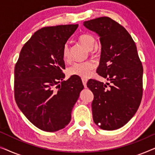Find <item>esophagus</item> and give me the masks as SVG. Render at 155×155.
<instances>
[{"mask_svg": "<svg viewBox=\"0 0 155 155\" xmlns=\"http://www.w3.org/2000/svg\"><path fill=\"white\" fill-rule=\"evenodd\" d=\"M82 84H83L84 87H87V80L84 79V78H82Z\"/></svg>", "mask_w": 155, "mask_h": 155, "instance_id": "1", "label": "esophagus"}]
</instances>
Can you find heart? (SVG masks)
<instances>
[{"label":"heart","mask_w":155,"mask_h":155,"mask_svg":"<svg viewBox=\"0 0 155 155\" xmlns=\"http://www.w3.org/2000/svg\"><path fill=\"white\" fill-rule=\"evenodd\" d=\"M79 41L82 44L90 49L91 53H93V47L95 44V38L92 35L88 33L82 34L78 38ZM62 56L64 61H68L70 58V46L68 44H65L63 47ZM95 63L92 61H87L84 62H75L72 64L68 68V73L71 75H77L79 77L88 78L94 69Z\"/></svg>","instance_id":"heart-1"}]
</instances>
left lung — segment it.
<instances>
[{
  "label": "left lung",
  "mask_w": 155,
  "mask_h": 155,
  "mask_svg": "<svg viewBox=\"0 0 155 155\" xmlns=\"http://www.w3.org/2000/svg\"><path fill=\"white\" fill-rule=\"evenodd\" d=\"M83 25L100 37L97 73L109 81L91 80L87 84L94 94L93 120L103 130H116L135 115L143 97V68L136 45L128 31L108 17L85 21Z\"/></svg>",
  "instance_id": "8db88e82"
}]
</instances>
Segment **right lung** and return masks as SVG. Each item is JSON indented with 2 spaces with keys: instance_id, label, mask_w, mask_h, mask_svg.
Wrapping results in <instances>:
<instances>
[{
  "instance_id": "1",
  "label": "right lung",
  "mask_w": 155,
  "mask_h": 155,
  "mask_svg": "<svg viewBox=\"0 0 155 155\" xmlns=\"http://www.w3.org/2000/svg\"><path fill=\"white\" fill-rule=\"evenodd\" d=\"M78 27L65 25L39 29L23 46L15 67L17 105L31 124L46 132L59 130L69 124L84 88L76 76L63 80V47Z\"/></svg>"
}]
</instances>
